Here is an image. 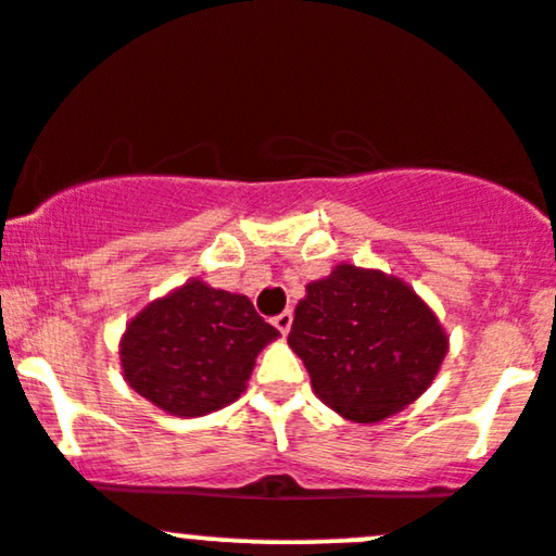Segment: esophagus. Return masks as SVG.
Wrapping results in <instances>:
<instances>
[{
    "mask_svg": "<svg viewBox=\"0 0 556 556\" xmlns=\"http://www.w3.org/2000/svg\"><path fill=\"white\" fill-rule=\"evenodd\" d=\"M271 325L277 327L282 334H288L290 327H292V311H282V314H279V316H274Z\"/></svg>",
    "mask_w": 556,
    "mask_h": 556,
    "instance_id": "1",
    "label": "esophagus"
}]
</instances>
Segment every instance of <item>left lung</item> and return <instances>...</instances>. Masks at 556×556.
<instances>
[{
    "label": "left lung",
    "mask_w": 556,
    "mask_h": 556,
    "mask_svg": "<svg viewBox=\"0 0 556 556\" xmlns=\"http://www.w3.org/2000/svg\"><path fill=\"white\" fill-rule=\"evenodd\" d=\"M288 345L306 364L316 399L351 422L388 419L432 386L448 334L404 279L338 264L306 285Z\"/></svg>",
    "instance_id": "obj_1"
}]
</instances>
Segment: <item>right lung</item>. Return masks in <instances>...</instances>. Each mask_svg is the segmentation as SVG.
I'll use <instances>...</instances> for the list:
<instances>
[{
  "instance_id": "obj_1",
  "label": "right lung",
  "mask_w": 556,
  "mask_h": 556,
  "mask_svg": "<svg viewBox=\"0 0 556 556\" xmlns=\"http://www.w3.org/2000/svg\"><path fill=\"white\" fill-rule=\"evenodd\" d=\"M277 338L248 295L187 279L131 316L118 356L129 388L170 417L192 419L235 404Z\"/></svg>"
}]
</instances>
